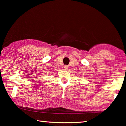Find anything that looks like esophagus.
Masks as SVG:
<instances>
[{
    "label": "esophagus",
    "instance_id": "esophagus-1",
    "mask_svg": "<svg viewBox=\"0 0 126 126\" xmlns=\"http://www.w3.org/2000/svg\"><path fill=\"white\" fill-rule=\"evenodd\" d=\"M68 69H69V66H67V65L64 66V70H67Z\"/></svg>",
    "mask_w": 126,
    "mask_h": 126
}]
</instances>
